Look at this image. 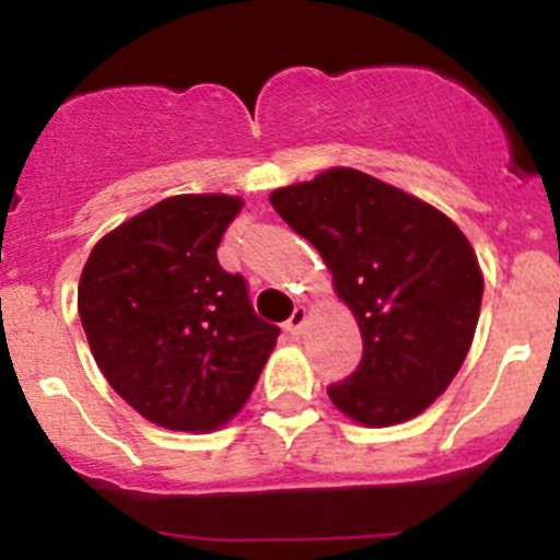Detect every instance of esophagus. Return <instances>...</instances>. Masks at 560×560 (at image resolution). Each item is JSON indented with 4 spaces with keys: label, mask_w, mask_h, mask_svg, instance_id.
<instances>
[{
    "label": "esophagus",
    "mask_w": 560,
    "mask_h": 560,
    "mask_svg": "<svg viewBox=\"0 0 560 560\" xmlns=\"http://www.w3.org/2000/svg\"><path fill=\"white\" fill-rule=\"evenodd\" d=\"M303 325H305V308H303V305H295V311H292V316L287 319L284 329L290 335H300V332H303Z\"/></svg>",
    "instance_id": "34e87169"
}]
</instances>
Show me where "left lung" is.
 Listing matches in <instances>:
<instances>
[{"instance_id": "8db88e82", "label": "left lung", "mask_w": 560, "mask_h": 560, "mask_svg": "<svg viewBox=\"0 0 560 560\" xmlns=\"http://www.w3.org/2000/svg\"><path fill=\"white\" fill-rule=\"evenodd\" d=\"M270 203L319 249L362 332L357 370L327 386L335 408L364 427L427 410L478 327L482 276L464 233L443 211L357 168L281 187Z\"/></svg>"}]
</instances>
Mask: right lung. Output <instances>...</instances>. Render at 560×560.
Instances as JSON below:
<instances>
[{"mask_svg": "<svg viewBox=\"0 0 560 560\" xmlns=\"http://www.w3.org/2000/svg\"><path fill=\"white\" fill-rule=\"evenodd\" d=\"M231 196H174L93 246L78 308L109 386L158 427L206 432L244 408L279 327L255 314L217 246Z\"/></svg>", "mask_w": 560, "mask_h": 560, "instance_id": "add662e5", "label": "right lung"}]
</instances>
